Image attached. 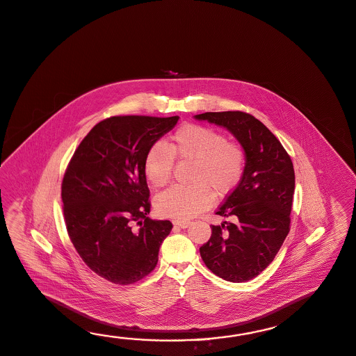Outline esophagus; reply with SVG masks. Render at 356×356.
<instances>
[{
  "instance_id": "obj_1",
  "label": "esophagus",
  "mask_w": 356,
  "mask_h": 356,
  "mask_svg": "<svg viewBox=\"0 0 356 356\" xmlns=\"http://www.w3.org/2000/svg\"><path fill=\"white\" fill-rule=\"evenodd\" d=\"M175 226H179L180 229H188L190 225H191V222L186 221V220H176L174 221Z\"/></svg>"
}]
</instances>
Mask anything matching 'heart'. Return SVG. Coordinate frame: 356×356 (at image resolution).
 <instances>
[{
	"label": "heart",
	"instance_id": "heart-1",
	"mask_svg": "<svg viewBox=\"0 0 356 356\" xmlns=\"http://www.w3.org/2000/svg\"><path fill=\"white\" fill-rule=\"evenodd\" d=\"M174 157L193 161L190 185H175L159 194L154 207L159 216L188 220L203 212L216 197H225L243 177L245 157L243 149L227 142L226 136L211 127L186 124L176 130L171 143L150 145L144 157V174L154 188L171 179Z\"/></svg>",
	"mask_w": 356,
	"mask_h": 356
}]
</instances>
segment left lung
<instances>
[{
  "mask_svg": "<svg viewBox=\"0 0 356 356\" xmlns=\"http://www.w3.org/2000/svg\"><path fill=\"white\" fill-rule=\"evenodd\" d=\"M194 118L229 130L245 154L241 180L216 213L234 221L211 226V238L199 249L216 276L245 282L268 267L290 231L293 162L276 136L249 113L206 112Z\"/></svg>",
  "mask_w": 356,
  "mask_h": 356,
  "instance_id": "obj_1",
  "label": "left lung"
}]
</instances>
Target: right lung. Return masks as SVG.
Here are the masks:
<instances>
[{"mask_svg":"<svg viewBox=\"0 0 356 356\" xmlns=\"http://www.w3.org/2000/svg\"><path fill=\"white\" fill-rule=\"evenodd\" d=\"M179 119L103 120L81 140L65 172L61 197L72 245L89 268L112 284H131L148 276L172 229L170 221L147 217L144 157Z\"/></svg>","mask_w":356,"mask_h":356,"instance_id":"obj_1","label":"right lung"}]
</instances>
